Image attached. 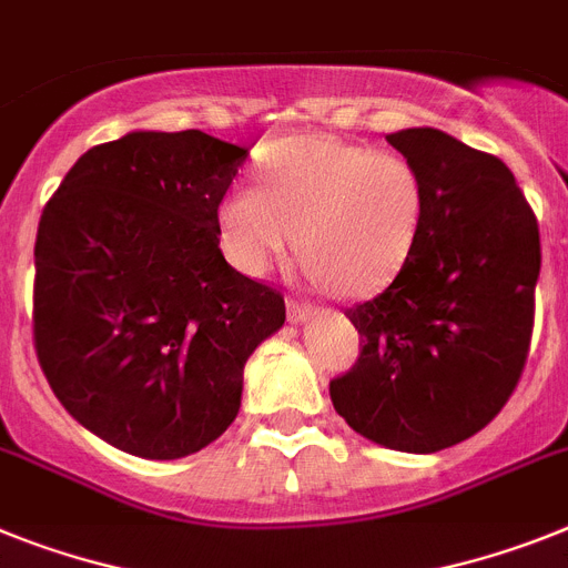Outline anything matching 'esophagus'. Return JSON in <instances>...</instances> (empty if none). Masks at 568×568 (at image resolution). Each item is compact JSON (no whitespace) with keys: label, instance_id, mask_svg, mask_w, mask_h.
I'll list each match as a JSON object with an SVG mask.
<instances>
[{"label":"esophagus","instance_id":"obj_1","mask_svg":"<svg viewBox=\"0 0 568 568\" xmlns=\"http://www.w3.org/2000/svg\"><path fill=\"white\" fill-rule=\"evenodd\" d=\"M312 314H314L312 303H303V300H288V321L292 323L308 321Z\"/></svg>","mask_w":568,"mask_h":568}]
</instances>
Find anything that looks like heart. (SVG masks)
Segmentation results:
<instances>
[{"instance_id":"b5f03b06","label":"heart","mask_w":568,"mask_h":568,"mask_svg":"<svg viewBox=\"0 0 568 568\" xmlns=\"http://www.w3.org/2000/svg\"><path fill=\"white\" fill-rule=\"evenodd\" d=\"M254 170L260 190H227L216 207L222 251L245 274H265L297 231L303 274L355 297L402 274L422 240L427 181L404 152L297 135Z\"/></svg>"}]
</instances>
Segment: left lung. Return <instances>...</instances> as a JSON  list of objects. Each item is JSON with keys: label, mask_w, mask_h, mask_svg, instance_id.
Masks as SVG:
<instances>
[{"label": "left lung", "mask_w": 568, "mask_h": 568, "mask_svg": "<svg viewBox=\"0 0 568 568\" xmlns=\"http://www.w3.org/2000/svg\"><path fill=\"white\" fill-rule=\"evenodd\" d=\"M387 141L422 166L427 222L402 274L346 308L364 349L328 395L375 445L436 454L483 430L517 387L535 328L540 227L497 155L430 126Z\"/></svg>", "instance_id": "1"}]
</instances>
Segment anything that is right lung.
Instances as JSON below:
<instances>
[{"instance_id": "add662e5", "label": "right lung", "mask_w": 568, "mask_h": 568, "mask_svg": "<svg viewBox=\"0 0 568 568\" xmlns=\"http://www.w3.org/2000/svg\"><path fill=\"white\" fill-rule=\"evenodd\" d=\"M245 146L130 132L65 173L33 245V346L71 418L123 454L181 459L242 404L283 294L227 265L216 207Z\"/></svg>"}]
</instances>
